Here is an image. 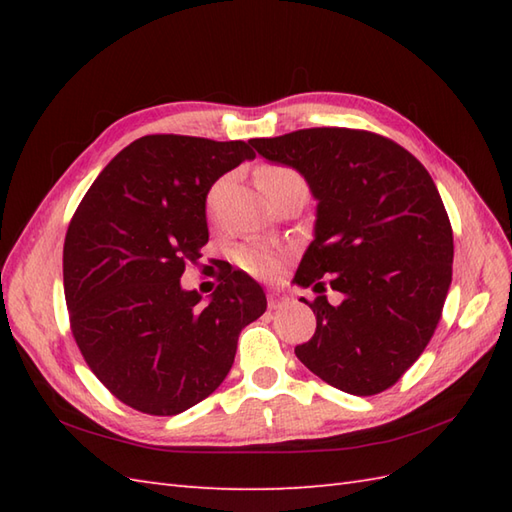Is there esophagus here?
<instances>
[{
	"label": "esophagus",
	"mask_w": 512,
	"mask_h": 512,
	"mask_svg": "<svg viewBox=\"0 0 512 512\" xmlns=\"http://www.w3.org/2000/svg\"><path fill=\"white\" fill-rule=\"evenodd\" d=\"M288 303H290V297L286 295L284 290H279V288H270L268 290V308L270 310L284 308V306H288Z\"/></svg>",
	"instance_id": "esophagus-1"
}]
</instances>
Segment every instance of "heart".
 Listing matches in <instances>:
<instances>
[{
    "label": "heart",
    "instance_id": "b5f03b06",
    "mask_svg": "<svg viewBox=\"0 0 512 512\" xmlns=\"http://www.w3.org/2000/svg\"><path fill=\"white\" fill-rule=\"evenodd\" d=\"M295 173L281 165H264L257 169V187L264 189L270 180L284 178ZM235 262L242 266L246 273L255 277H275L286 262V248H281L266 239H250L235 250Z\"/></svg>",
    "mask_w": 512,
    "mask_h": 512
}]
</instances>
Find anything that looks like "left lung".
Masks as SVG:
<instances>
[{
	"label": "left lung",
	"mask_w": 512,
	"mask_h": 512,
	"mask_svg": "<svg viewBox=\"0 0 512 512\" xmlns=\"http://www.w3.org/2000/svg\"><path fill=\"white\" fill-rule=\"evenodd\" d=\"M295 167L319 200L314 242L295 281L314 286L317 332L295 347L325 383L354 396L396 385L436 332L453 273V231L429 171L391 138L310 127L253 138ZM343 291L341 307L322 295Z\"/></svg>",
	"instance_id": "1"
}]
</instances>
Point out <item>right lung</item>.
<instances>
[{
    "mask_svg": "<svg viewBox=\"0 0 512 512\" xmlns=\"http://www.w3.org/2000/svg\"><path fill=\"white\" fill-rule=\"evenodd\" d=\"M255 158L244 140L151 134L114 156L74 211L63 244L70 330L94 376L127 407L176 416L222 385L237 336L266 312L242 270L211 301L182 290L209 242L213 182Z\"/></svg>",
    "mask_w": 512,
    "mask_h": 512,
    "instance_id": "obj_1",
    "label": "right lung"
}]
</instances>
